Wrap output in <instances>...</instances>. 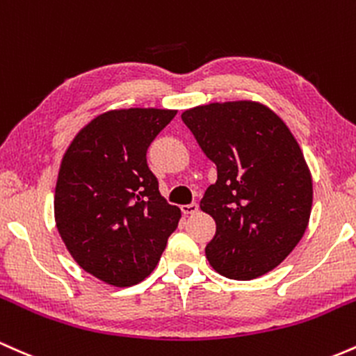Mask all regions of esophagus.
Instances as JSON below:
<instances>
[{"instance_id":"34e87169","label":"esophagus","mask_w":356,"mask_h":356,"mask_svg":"<svg viewBox=\"0 0 356 356\" xmlns=\"http://www.w3.org/2000/svg\"><path fill=\"white\" fill-rule=\"evenodd\" d=\"M181 211L185 215H191V213H195V211H198V203H190V205H183L181 207Z\"/></svg>"}]
</instances>
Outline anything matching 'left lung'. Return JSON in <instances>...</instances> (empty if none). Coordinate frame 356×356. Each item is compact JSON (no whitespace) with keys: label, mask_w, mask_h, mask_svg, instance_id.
I'll use <instances>...</instances> for the list:
<instances>
[{"label":"left lung","mask_w":356,"mask_h":356,"mask_svg":"<svg viewBox=\"0 0 356 356\" xmlns=\"http://www.w3.org/2000/svg\"><path fill=\"white\" fill-rule=\"evenodd\" d=\"M181 119L217 165V181L200 202L217 225L207 259L229 279L261 277L293 252L309 223L313 178L305 154L261 102H210Z\"/></svg>","instance_id":"1"}]
</instances>
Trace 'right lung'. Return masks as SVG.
Returning a JSON list of instances; mask_svg holds the SVG:
<instances>
[{
  "label": "right lung",
  "instance_id": "obj_1",
  "mask_svg": "<svg viewBox=\"0 0 356 356\" xmlns=\"http://www.w3.org/2000/svg\"><path fill=\"white\" fill-rule=\"evenodd\" d=\"M175 115L154 107L107 111L75 134L60 163L58 234L74 261L106 284L145 281L181 218L146 163L147 147Z\"/></svg>",
  "mask_w": 356,
  "mask_h": 356
}]
</instances>
